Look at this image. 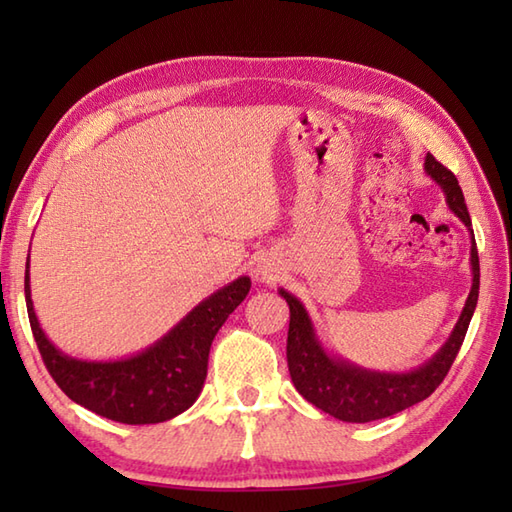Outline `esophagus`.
<instances>
[{"instance_id": "obj_1", "label": "esophagus", "mask_w": 512, "mask_h": 512, "mask_svg": "<svg viewBox=\"0 0 512 512\" xmlns=\"http://www.w3.org/2000/svg\"><path fill=\"white\" fill-rule=\"evenodd\" d=\"M257 275L262 277V279H273V275H270V270H264V268L257 270Z\"/></svg>"}]
</instances>
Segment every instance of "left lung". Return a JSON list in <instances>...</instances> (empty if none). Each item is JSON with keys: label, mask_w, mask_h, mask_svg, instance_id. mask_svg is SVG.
<instances>
[{"label": "left lung", "mask_w": 512, "mask_h": 512, "mask_svg": "<svg viewBox=\"0 0 512 512\" xmlns=\"http://www.w3.org/2000/svg\"><path fill=\"white\" fill-rule=\"evenodd\" d=\"M424 171H427L431 180L440 184L449 209L469 228L473 277L471 292L466 297L458 323H455L449 339L444 341V345L427 363L409 369V372H376V369H365L345 361L341 356L330 354L319 341L317 330H314V323L308 310L303 308V303L295 295H290L288 290L279 288V295L286 299L290 308L286 356L292 383H295L299 394L312 402L314 407H319L321 411L343 422H372L389 418L429 398L442 383L444 376L449 374L477 306V295H480V257H477L471 215L466 211L458 178L431 154L424 158Z\"/></svg>", "instance_id": "8db88e82"}]
</instances>
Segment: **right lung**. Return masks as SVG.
I'll use <instances>...</instances> for the list:
<instances>
[{
    "instance_id": "obj_1",
    "label": "right lung",
    "mask_w": 512,
    "mask_h": 512,
    "mask_svg": "<svg viewBox=\"0 0 512 512\" xmlns=\"http://www.w3.org/2000/svg\"><path fill=\"white\" fill-rule=\"evenodd\" d=\"M28 262V319L54 383L76 405L123 424L165 422L180 416L198 400L215 334L250 290V279L239 277L200 301L187 317L143 352L118 361H83L63 354L41 330L32 308Z\"/></svg>"
}]
</instances>
